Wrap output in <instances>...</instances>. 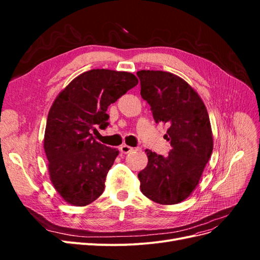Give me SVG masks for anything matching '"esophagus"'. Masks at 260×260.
<instances>
[{"instance_id": "esophagus-1", "label": "esophagus", "mask_w": 260, "mask_h": 260, "mask_svg": "<svg viewBox=\"0 0 260 260\" xmlns=\"http://www.w3.org/2000/svg\"><path fill=\"white\" fill-rule=\"evenodd\" d=\"M132 151H133V147H131V146H129V145L123 144V145L120 146V152L123 153V154H128V153H130V152H132Z\"/></svg>"}]
</instances>
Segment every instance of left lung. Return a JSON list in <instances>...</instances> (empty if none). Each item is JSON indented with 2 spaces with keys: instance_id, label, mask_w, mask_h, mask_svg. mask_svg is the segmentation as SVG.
<instances>
[{
  "instance_id": "left-lung-1",
  "label": "left lung",
  "mask_w": 260,
  "mask_h": 260,
  "mask_svg": "<svg viewBox=\"0 0 260 260\" xmlns=\"http://www.w3.org/2000/svg\"><path fill=\"white\" fill-rule=\"evenodd\" d=\"M141 96L151 106L155 122L169 125L168 156L146 149L147 166L139 172L142 193L156 203L172 205L185 200L198 185L212 152L207 109L180 77L160 70L137 73Z\"/></svg>"
}]
</instances>
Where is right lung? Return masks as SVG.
Returning <instances> with one entry per match:
<instances>
[{"label": "right lung", "instance_id": "1", "mask_svg": "<svg viewBox=\"0 0 260 260\" xmlns=\"http://www.w3.org/2000/svg\"><path fill=\"white\" fill-rule=\"evenodd\" d=\"M138 82L130 73L92 69L75 78L54 101L44 151L52 183L67 203L85 206L103 193L119 151L99 143L92 131L107 128L108 106Z\"/></svg>", "mask_w": 260, "mask_h": 260}]
</instances>
